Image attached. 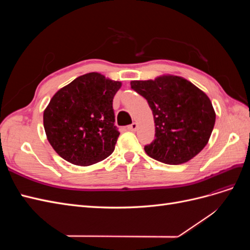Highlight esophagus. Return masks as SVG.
<instances>
[{
	"instance_id": "1",
	"label": "esophagus",
	"mask_w": 250,
	"mask_h": 250,
	"mask_svg": "<svg viewBox=\"0 0 250 250\" xmlns=\"http://www.w3.org/2000/svg\"><path fill=\"white\" fill-rule=\"evenodd\" d=\"M137 128H138V124L137 123H132L131 125H129V126L127 127V129L130 130V131H135V130H137Z\"/></svg>"
}]
</instances>
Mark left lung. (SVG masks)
<instances>
[{"label":"left lung","mask_w":250,"mask_h":250,"mask_svg":"<svg viewBox=\"0 0 250 250\" xmlns=\"http://www.w3.org/2000/svg\"><path fill=\"white\" fill-rule=\"evenodd\" d=\"M152 110L155 139L146 153L168 165L187 163L206 147L216 115L208 97L192 82L178 76L130 82Z\"/></svg>","instance_id":"obj_1"}]
</instances>
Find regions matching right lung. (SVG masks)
I'll list each match as a JSON object with an SVG mask.
<instances>
[{"label":"right lung","mask_w":250,"mask_h":250,"mask_svg":"<svg viewBox=\"0 0 250 250\" xmlns=\"http://www.w3.org/2000/svg\"><path fill=\"white\" fill-rule=\"evenodd\" d=\"M121 85L99 73H88L53 96L43 111V127L63 160L89 166L113 152L120 132L112 100Z\"/></svg>","instance_id":"right-lung-1"}]
</instances>
